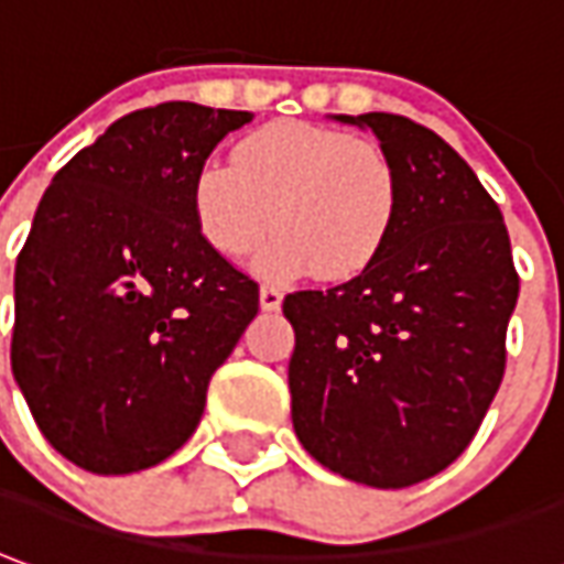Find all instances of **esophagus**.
<instances>
[{
  "mask_svg": "<svg viewBox=\"0 0 564 564\" xmlns=\"http://www.w3.org/2000/svg\"><path fill=\"white\" fill-rule=\"evenodd\" d=\"M279 306H282V291L273 289V285H263V289H260V310L275 313Z\"/></svg>",
  "mask_w": 564,
  "mask_h": 564,
  "instance_id": "1",
  "label": "esophagus"
}]
</instances>
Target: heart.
Listing matches in <instances>:
<instances>
[{"label":"heart","instance_id":"b5f03b06","mask_svg":"<svg viewBox=\"0 0 564 564\" xmlns=\"http://www.w3.org/2000/svg\"><path fill=\"white\" fill-rule=\"evenodd\" d=\"M193 220L205 245L242 258L270 230L251 270L294 282L319 270L352 279L371 267L393 230L395 171L375 143L340 128L279 119L236 143L232 165L202 162L193 174Z\"/></svg>","mask_w":564,"mask_h":564}]
</instances>
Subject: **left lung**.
Here are the masks:
<instances>
[{
    "label": "left lung",
    "instance_id": "1",
    "mask_svg": "<svg viewBox=\"0 0 564 564\" xmlns=\"http://www.w3.org/2000/svg\"><path fill=\"white\" fill-rule=\"evenodd\" d=\"M334 119L378 138L399 202L368 270L282 304L291 421L322 467L408 488L476 436L503 378L519 275L497 202L436 131L393 112Z\"/></svg>",
    "mask_w": 564,
    "mask_h": 564
}]
</instances>
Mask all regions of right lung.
Here are the masks:
<instances>
[{
  "instance_id": "1",
  "label": "right lung",
  "mask_w": 564,
  "mask_h": 564,
  "mask_svg": "<svg viewBox=\"0 0 564 564\" xmlns=\"http://www.w3.org/2000/svg\"><path fill=\"white\" fill-rule=\"evenodd\" d=\"M245 110L128 112L54 174L14 267L11 371L42 436L97 476L156 467L199 426L258 285L193 220V174Z\"/></svg>"
}]
</instances>
